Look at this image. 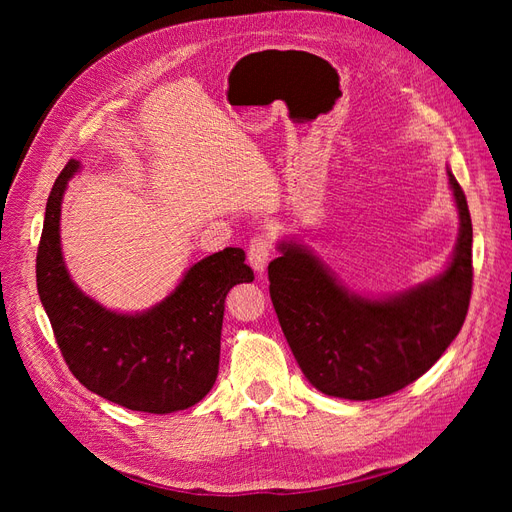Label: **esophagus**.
Returning <instances> with one entry per match:
<instances>
[{
  "instance_id": "34e87169",
  "label": "esophagus",
  "mask_w": 512,
  "mask_h": 512,
  "mask_svg": "<svg viewBox=\"0 0 512 512\" xmlns=\"http://www.w3.org/2000/svg\"><path fill=\"white\" fill-rule=\"evenodd\" d=\"M247 258H250V265L256 273H262L267 267L271 258V239L269 235H258L252 239L250 250H247Z\"/></svg>"
}]
</instances>
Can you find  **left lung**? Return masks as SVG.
Masks as SVG:
<instances>
[{"label":"left lung","mask_w":512,"mask_h":512,"mask_svg":"<svg viewBox=\"0 0 512 512\" xmlns=\"http://www.w3.org/2000/svg\"><path fill=\"white\" fill-rule=\"evenodd\" d=\"M448 185L459 213L453 256L408 290L359 294L299 239L277 241L271 301L303 376L320 393L352 401L391 395L421 378L461 331L472 294V220L451 170Z\"/></svg>","instance_id":"left-lung-1"}]
</instances>
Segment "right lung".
<instances>
[{
  "instance_id": "obj_1",
  "label": "right lung",
  "mask_w": 512,
  "mask_h": 512,
  "mask_svg": "<svg viewBox=\"0 0 512 512\" xmlns=\"http://www.w3.org/2000/svg\"><path fill=\"white\" fill-rule=\"evenodd\" d=\"M81 162L70 160L46 200L36 258L38 294L64 359L85 389L136 412L170 414L198 404L220 367L224 301L252 282L241 247H226L183 273L175 290L143 312L106 309L68 273L61 200Z\"/></svg>"
}]
</instances>
